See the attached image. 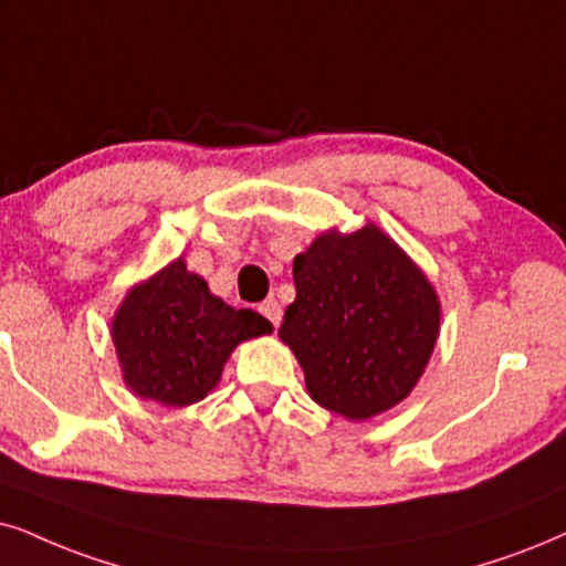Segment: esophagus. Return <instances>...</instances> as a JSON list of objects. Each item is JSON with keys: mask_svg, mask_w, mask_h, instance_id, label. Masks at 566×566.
Returning <instances> with one entry per match:
<instances>
[{"mask_svg": "<svg viewBox=\"0 0 566 566\" xmlns=\"http://www.w3.org/2000/svg\"><path fill=\"white\" fill-rule=\"evenodd\" d=\"M259 311L271 326H279V321H282V305H279L276 300H266V303H261Z\"/></svg>", "mask_w": 566, "mask_h": 566, "instance_id": "1", "label": "esophagus"}]
</instances>
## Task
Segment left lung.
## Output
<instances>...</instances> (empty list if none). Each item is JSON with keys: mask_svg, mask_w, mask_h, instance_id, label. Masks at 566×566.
<instances>
[{"mask_svg": "<svg viewBox=\"0 0 566 566\" xmlns=\"http://www.w3.org/2000/svg\"><path fill=\"white\" fill-rule=\"evenodd\" d=\"M297 297L279 339L295 353L307 395L347 420L402 402L439 339L441 305L428 276L376 224L328 230L292 266Z\"/></svg>", "mask_w": 566, "mask_h": 566, "instance_id": "8db88e82", "label": "left lung"}]
</instances>
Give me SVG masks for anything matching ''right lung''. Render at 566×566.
<instances>
[{
	"label": "right lung",
	"instance_id": "right-lung-1",
	"mask_svg": "<svg viewBox=\"0 0 566 566\" xmlns=\"http://www.w3.org/2000/svg\"><path fill=\"white\" fill-rule=\"evenodd\" d=\"M271 334L261 313L211 295L185 259L135 284L112 321L127 389L164 407L200 402L219 384L240 342Z\"/></svg>",
	"mask_w": 566,
	"mask_h": 566
}]
</instances>
